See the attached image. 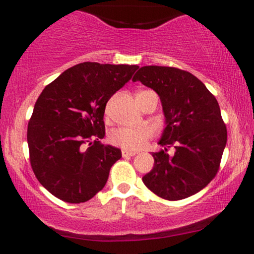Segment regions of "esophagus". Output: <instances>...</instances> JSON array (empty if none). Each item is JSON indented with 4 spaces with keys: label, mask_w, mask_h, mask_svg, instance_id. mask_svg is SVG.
Returning a JSON list of instances; mask_svg holds the SVG:
<instances>
[{
    "label": "esophagus",
    "mask_w": 254,
    "mask_h": 254,
    "mask_svg": "<svg viewBox=\"0 0 254 254\" xmlns=\"http://www.w3.org/2000/svg\"><path fill=\"white\" fill-rule=\"evenodd\" d=\"M122 155H123V157H127V156H133L136 155L135 151H129V150H122Z\"/></svg>",
    "instance_id": "1"
}]
</instances>
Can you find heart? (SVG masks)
I'll return each mask as SVG.
<instances>
[{
	"label": "heart",
	"mask_w": 254,
	"mask_h": 254,
	"mask_svg": "<svg viewBox=\"0 0 254 254\" xmlns=\"http://www.w3.org/2000/svg\"><path fill=\"white\" fill-rule=\"evenodd\" d=\"M148 90H141L136 94L139 97ZM150 138V130L148 127H118L112 130L109 135V139L112 144L121 147L122 149L135 151L143 148L148 139Z\"/></svg>",
	"instance_id": "1"
}]
</instances>
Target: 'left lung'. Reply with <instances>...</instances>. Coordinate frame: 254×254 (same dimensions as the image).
I'll return each instance as SVG.
<instances>
[{
	"instance_id": "obj_1",
	"label": "left lung",
	"mask_w": 254,
	"mask_h": 254,
	"mask_svg": "<svg viewBox=\"0 0 254 254\" xmlns=\"http://www.w3.org/2000/svg\"><path fill=\"white\" fill-rule=\"evenodd\" d=\"M159 94L166 127L153 153L154 167L142 178L156 196L179 200L214 179L227 143V127L216 98L191 72L173 66H142L132 78ZM174 146L172 157L167 148Z\"/></svg>"
}]
</instances>
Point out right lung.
<instances>
[{
    "label": "right lung",
    "instance_id": "right-lung-1",
    "mask_svg": "<svg viewBox=\"0 0 254 254\" xmlns=\"http://www.w3.org/2000/svg\"><path fill=\"white\" fill-rule=\"evenodd\" d=\"M138 65L84 62L49 83L28 122L30 161L37 179L63 202L83 203L104 189L122 151L100 143L107 101Z\"/></svg>",
    "mask_w": 254,
    "mask_h": 254
}]
</instances>
